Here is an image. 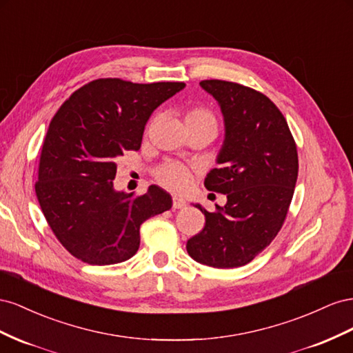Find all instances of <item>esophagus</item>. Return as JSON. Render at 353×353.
<instances>
[{
	"instance_id": "obj_1",
	"label": "esophagus",
	"mask_w": 353,
	"mask_h": 353,
	"mask_svg": "<svg viewBox=\"0 0 353 353\" xmlns=\"http://www.w3.org/2000/svg\"><path fill=\"white\" fill-rule=\"evenodd\" d=\"M186 207V199L182 196H173V208Z\"/></svg>"
}]
</instances>
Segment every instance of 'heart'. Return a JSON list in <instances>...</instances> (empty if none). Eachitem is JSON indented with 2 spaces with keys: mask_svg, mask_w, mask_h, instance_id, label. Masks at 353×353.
Here are the masks:
<instances>
[{
  "mask_svg": "<svg viewBox=\"0 0 353 353\" xmlns=\"http://www.w3.org/2000/svg\"><path fill=\"white\" fill-rule=\"evenodd\" d=\"M185 121L186 123H196V121H211V123H214V118L207 109L195 108L188 110ZM155 176L161 185L171 190H183L192 180L190 170L180 163H165L157 170Z\"/></svg>",
  "mask_w": 353,
  "mask_h": 353,
  "instance_id": "obj_1",
  "label": "heart"
}]
</instances>
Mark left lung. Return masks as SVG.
Returning <instances> with one entry per match:
<instances>
[{"mask_svg":"<svg viewBox=\"0 0 353 353\" xmlns=\"http://www.w3.org/2000/svg\"><path fill=\"white\" fill-rule=\"evenodd\" d=\"M216 99L225 123V140L205 188L225 194V207L205 216V226L188 239L186 250L198 263L239 268L250 263L283 226L299 173L294 139L270 99L253 88L221 79L201 81Z\"/></svg>","mask_w":353,"mask_h":353,"instance_id":"8db88e82","label":"left lung"}]
</instances>
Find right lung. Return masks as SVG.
Returning a JSON list of instances; mask_svg holds the SVG:
<instances>
[{
    "mask_svg": "<svg viewBox=\"0 0 353 353\" xmlns=\"http://www.w3.org/2000/svg\"><path fill=\"white\" fill-rule=\"evenodd\" d=\"M185 83L134 84L96 79L60 106L39 158L35 192L47 223L70 254L88 265L133 257L140 225L171 208L170 194L150 185L146 194L114 189L117 161L139 150L154 110Z\"/></svg>",
    "mask_w": 353,
    "mask_h": 353,
    "instance_id": "add662e5",
    "label": "right lung"
}]
</instances>
